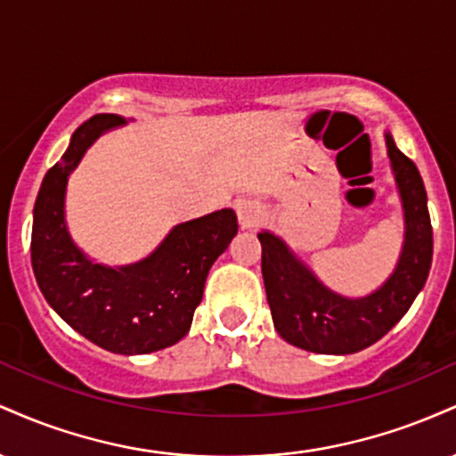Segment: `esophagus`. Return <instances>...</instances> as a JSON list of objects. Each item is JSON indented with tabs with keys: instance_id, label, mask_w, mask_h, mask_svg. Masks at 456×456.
<instances>
[{
	"instance_id": "obj_1",
	"label": "esophagus",
	"mask_w": 456,
	"mask_h": 456,
	"mask_svg": "<svg viewBox=\"0 0 456 456\" xmlns=\"http://www.w3.org/2000/svg\"><path fill=\"white\" fill-rule=\"evenodd\" d=\"M238 218H240V224L246 229L257 227V223L261 221V210L259 208H255L253 203H242V206L238 208Z\"/></svg>"
}]
</instances>
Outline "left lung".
Segmentation results:
<instances>
[{"mask_svg": "<svg viewBox=\"0 0 456 456\" xmlns=\"http://www.w3.org/2000/svg\"><path fill=\"white\" fill-rule=\"evenodd\" d=\"M388 154L405 210V246L395 274L375 294L347 300L319 282L276 235L259 233L272 322L287 343L315 354H354L378 343L410 311L433 259V227L420 171L388 134Z\"/></svg>", "mask_w": 456, "mask_h": 456, "instance_id": "8db88e82", "label": "left lung"}]
</instances>
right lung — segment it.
Returning <instances> with one entry per match:
<instances>
[{
    "label": "right lung",
    "instance_id": "add662e5",
    "mask_svg": "<svg viewBox=\"0 0 456 456\" xmlns=\"http://www.w3.org/2000/svg\"><path fill=\"white\" fill-rule=\"evenodd\" d=\"M118 124L122 115H94L46 171L34 206L31 265L45 300L68 326L107 352L133 355L171 347L191 330L208 272L238 233V218L218 210L177 224L148 259L128 268L92 264L66 232V182L94 139Z\"/></svg>",
    "mask_w": 456,
    "mask_h": 456
}]
</instances>
